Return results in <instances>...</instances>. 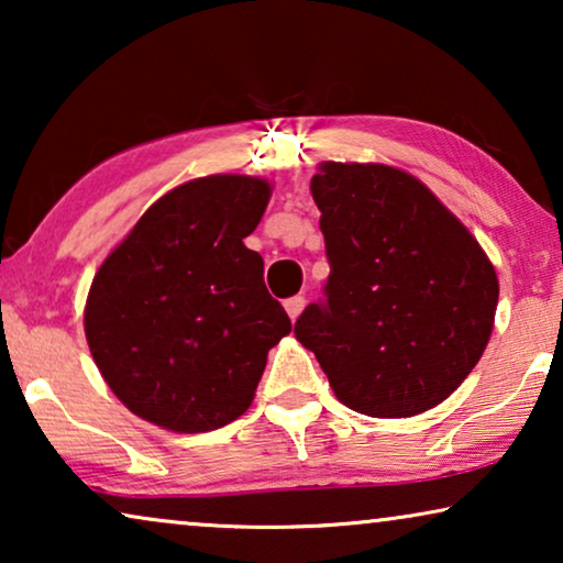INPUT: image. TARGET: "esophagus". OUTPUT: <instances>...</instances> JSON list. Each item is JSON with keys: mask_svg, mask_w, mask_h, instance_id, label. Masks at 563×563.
<instances>
[{"mask_svg": "<svg viewBox=\"0 0 563 563\" xmlns=\"http://www.w3.org/2000/svg\"><path fill=\"white\" fill-rule=\"evenodd\" d=\"M284 307H287V314L291 320H297L299 318V312L305 310V297L302 295H295V297H289L287 302H284Z\"/></svg>", "mask_w": 563, "mask_h": 563, "instance_id": "34e87169", "label": "esophagus"}]
</instances>
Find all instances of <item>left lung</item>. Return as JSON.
Masks as SVG:
<instances>
[{
    "label": "left lung",
    "mask_w": 563,
    "mask_h": 563,
    "mask_svg": "<svg viewBox=\"0 0 563 563\" xmlns=\"http://www.w3.org/2000/svg\"><path fill=\"white\" fill-rule=\"evenodd\" d=\"M330 276L295 322L345 407L410 418L482 358L499 284L476 238L415 176L328 164L312 176Z\"/></svg>",
    "instance_id": "1"
}]
</instances>
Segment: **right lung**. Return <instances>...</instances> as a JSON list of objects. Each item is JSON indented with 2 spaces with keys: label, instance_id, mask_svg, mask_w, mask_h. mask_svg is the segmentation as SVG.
Here are the masks:
<instances>
[{
  "label": "right lung",
  "instance_id": "add662e5",
  "mask_svg": "<svg viewBox=\"0 0 563 563\" xmlns=\"http://www.w3.org/2000/svg\"><path fill=\"white\" fill-rule=\"evenodd\" d=\"M272 187L220 174L151 205L91 282L84 330L104 382L137 418L176 433L251 407L266 353L291 330L245 249Z\"/></svg>",
  "mask_w": 563,
  "mask_h": 563
}]
</instances>
